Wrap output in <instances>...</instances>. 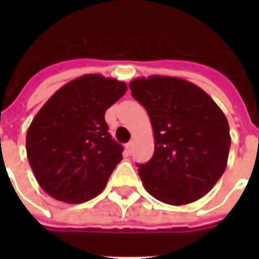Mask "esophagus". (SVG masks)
Here are the masks:
<instances>
[{
  "label": "esophagus",
  "mask_w": 259,
  "mask_h": 259,
  "mask_svg": "<svg viewBox=\"0 0 259 259\" xmlns=\"http://www.w3.org/2000/svg\"><path fill=\"white\" fill-rule=\"evenodd\" d=\"M126 152H127V154H132V152H133V141H130V143L126 144Z\"/></svg>",
  "instance_id": "obj_1"
}]
</instances>
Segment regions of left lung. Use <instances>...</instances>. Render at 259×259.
<instances>
[{"label": "left lung", "mask_w": 259, "mask_h": 259, "mask_svg": "<svg viewBox=\"0 0 259 259\" xmlns=\"http://www.w3.org/2000/svg\"><path fill=\"white\" fill-rule=\"evenodd\" d=\"M129 87L154 130V155L137 165L146 190L170 205L204 197L228 165L230 132L222 109L198 85L179 77H137Z\"/></svg>", "instance_id": "1"}]
</instances>
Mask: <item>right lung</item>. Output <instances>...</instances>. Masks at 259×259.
I'll return each instance as SVG.
<instances>
[{"label":"right lung","instance_id":"obj_1","mask_svg":"<svg viewBox=\"0 0 259 259\" xmlns=\"http://www.w3.org/2000/svg\"><path fill=\"white\" fill-rule=\"evenodd\" d=\"M127 90L124 81L84 74L55 91L31 120L26 152L48 195L80 204L101 193L123 147L108 133L105 112Z\"/></svg>","mask_w":259,"mask_h":259}]
</instances>
